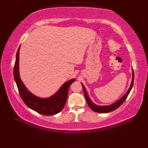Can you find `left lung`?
Instances as JSON below:
<instances>
[{"mask_svg":"<svg viewBox=\"0 0 148 148\" xmlns=\"http://www.w3.org/2000/svg\"><path fill=\"white\" fill-rule=\"evenodd\" d=\"M134 70L132 69V82L130 84V86L128 88V91L127 92V93L125 94V95L123 96L121 98L118 100V101H116V102L112 103L111 105H108V106H98L94 103L92 100H91L89 98L88 95V93L86 92V90L85 87L83 85V83H81L83 88V92H84V97H85L86 100L87 102L88 105L89 106L90 108L92 109L93 111H95L96 112H99V113H106V112H111L112 111H114L115 109H116L117 108H118L119 106H120L124 102V101L127 98V97L128 95V94L130 93V91L132 88L133 86V84H134Z\"/></svg>","mask_w":148,"mask_h":148,"instance_id":"left-lung-1","label":"left lung"}]
</instances>
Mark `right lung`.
<instances>
[{
    "mask_svg": "<svg viewBox=\"0 0 148 148\" xmlns=\"http://www.w3.org/2000/svg\"><path fill=\"white\" fill-rule=\"evenodd\" d=\"M20 49V47H19L16 56L14 67V78L22 100L29 108L39 114L46 116L57 114L64 108L67 99L69 87L76 79H72L67 81V82L63 84V85L54 95L48 98H40L34 95L29 90H28L20 76V72H19Z\"/></svg>",
    "mask_w": 148,
    "mask_h": 148,
    "instance_id": "1",
    "label": "right lung"
}]
</instances>
